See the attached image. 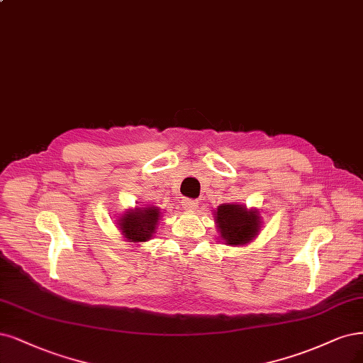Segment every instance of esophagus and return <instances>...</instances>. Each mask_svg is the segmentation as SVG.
<instances>
[{"instance_id": "1", "label": "esophagus", "mask_w": 363, "mask_h": 363, "mask_svg": "<svg viewBox=\"0 0 363 363\" xmlns=\"http://www.w3.org/2000/svg\"><path fill=\"white\" fill-rule=\"evenodd\" d=\"M182 206H183L184 210H195L198 207V203L195 201V199L186 198V199H183V201H182Z\"/></svg>"}]
</instances>
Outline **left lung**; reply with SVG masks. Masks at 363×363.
Instances as JSON below:
<instances>
[{
  "label": "left lung",
  "instance_id": "left-lung-1",
  "mask_svg": "<svg viewBox=\"0 0 363 363\" xmlns=\"http://www.w3.org/2000/svg\"><path fill=\"white\" fill-rule=\"evenodd\" d=\"M215 222L225 245L243 246L252 242L261 227L258 211L243 204H220L215 210Z\"/></svg>",
  "mask_w": 363,
  "mask_h": 363
}]
</instances>
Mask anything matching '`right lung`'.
<instances>
[{"instance_id": "obj_1", "label": "right lung", "mask_w": 363, "mask_h": 363, "mask_svg": "<svg viewBox=\"0 0 363 363\" xmlns=\"http://www.w3.org/2000/svg\"><path fill=\"white\" fill-rule=\"evenodd\" d=\"M160 219V210L155 206L136 207L128 210L118 219V228L124 239L132 243L147 242L153 237L157 222Z\"/></svg>"}]
</instances>
